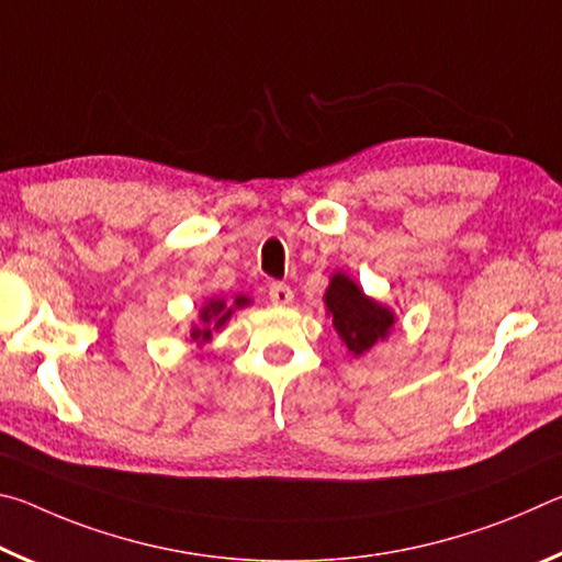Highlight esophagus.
I'll return each instance as SVG.
<instances>
[{
	"instance_id": "esophagus-1",
	"label": "esophagus",
	"mask_w": 562,
	"mask_h": 562,
	"mask_svg": "<svg viewBox=\"0 0 562 562\" xmlns=\"http://www.w3.org/2000/svg\"><path fill=\"white\" fill-rule=\"evenodd\" d=\"M268 294H270L272 304H280V307H282V304H290L294 300L290 284H284V282H272Z\"/></svg>"
}]
</instances>
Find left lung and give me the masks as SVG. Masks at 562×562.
<instances>
[{
	"label": "left lung",
	"instance_id": "1",
	"mask_svg": "<svg viewBox=\"0 0 562 562\" xmlns=\"http://www.w3.org/2000/svg\"><path fill=\"white\" fill-rule=\"evenodd\" d=\"M331 325L351 355H364L379 339L389 335L394 315L382 304L369 300L347 274H335L325 294Z\"/></svg>",
	"mask_w": 562,
	"mask_h": 562
}]
</instances>
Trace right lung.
Returning a JSON list of instances; mask_svg holds the SVG:
<instances>
[{
	"mask_svg": "<svg viewBox=\"0 0 562 562\" xmlns=\"http://www.w3.org/2000/svg\"><path fill=\"white\" fill-rule=\"evenodd\" d=\"M250 302L247 297H235V307H245V304ZM233 315V307H227L223 300H213L211 304H205L203 312H201V319H203V327H195L190 331V337L193 339H211V325L215 327H223L225 319Z\"/></svg>",
	"mask_w": 562,
	"mask_h": 562,
	"instance_id": "right-lung-1",
	"label": "right lung"
}]
</instances>
